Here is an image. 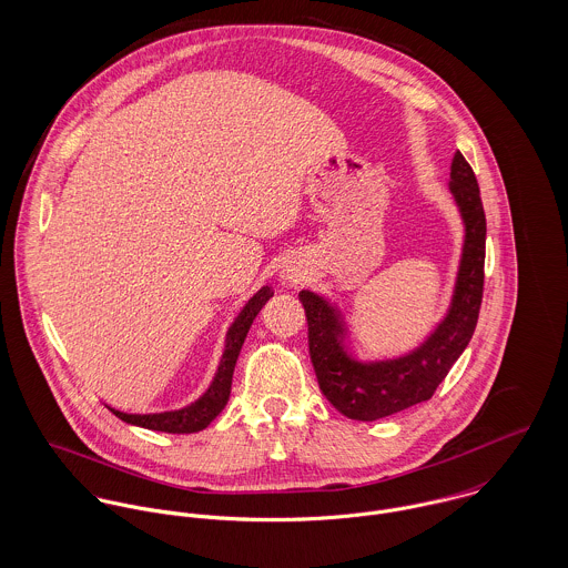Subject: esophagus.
I'll use <instances>...</instances> for the list:
<instances>
[{"label":"esophagus","mask_w":568,"mask_h":568,"mask_svg":"<svg viewBox=\"0 0 568 568\" xmlns=\"http://www.w3.org/2000/svg\"><path fill=\"white\" fill-rule=\"evenodd\" d=\"M284 277H286L291 284L306 282V277H308V268H306L304 264H300V262H293V264H288V266H286Z\"/></svg>","instance_id":"obj_1"}]
</instances>
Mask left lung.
Listing matches in <instances>:
<instances>
[{
  "mask_svg": "<svg viewBox=\"0 0 568 568\" xmlns=\"http://www.w3.org/2000/svg\"><path fill=\"white\" fill-rule=\"evenodd\" d=\"M448 192L464 221L462 257L448 313L419 345L392 358H356L345 345L338 311L320 293H300L322 394L349 419L374 422L428 400L475 334L484 297L486 214L477 176L459 151L450 163Z\"/></svg>",
  "mask_w": 568,
  "mask_h": 568,
  "instance_id": "left-lung-1",
  "label": "left lung"
}]
</instances>
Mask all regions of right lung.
Masks as SVG:
<instances>
[{
	"instance_id": "right-lung-1",
	"label": "right lung",
	"mask_w": 568,
	"mask_h": 568,
	"mask_svg": "<svg viewBox=\"0 0 568 568\" xmlns=\"http://www.w3.org/2000/svg\"><path fill=\"white\" fill-rule=\"evenodd\" d=\"M273 297V288L271 286H262L246 304L243 311L239 313L236 322L227 332V343H225V354L223 361L219 365V372L212 381V385L207 387V392L196 398L190 405L174 408V410H162V413H124L118 408L109 410L120 417L126 424L133 426H142L149 430H162V433H199L203 428L210 426V422L225 408L230 394H232V378H234V367L239 361V354L243 349L246 332L253 324V320L257 317V313L262 311V306Z\"/></svg>"
}]
</instances>
